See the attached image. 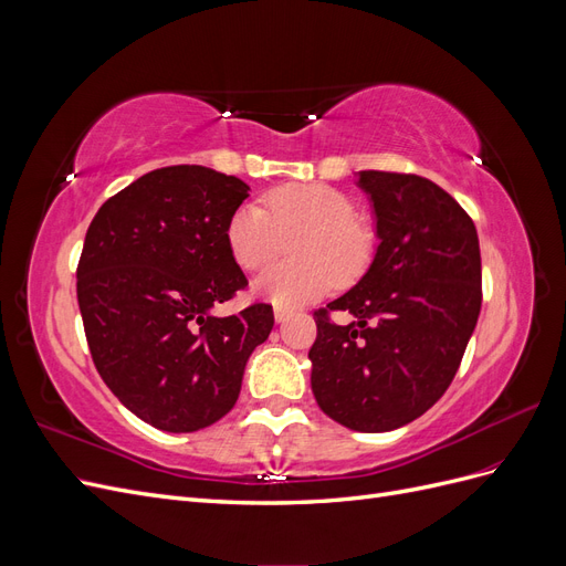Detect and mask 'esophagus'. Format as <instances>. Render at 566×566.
<instances>
[{"label":"esophagus","mask_w":566,"mask_h":566,"mask_svg":"<svg viewBox=\"0 0 566 566\" xmlns=\"http://www.w3.org/2000/svg\"><path fill=\"white\" fill-rule=\"evenodd\" d=\"M273 316H276L279 323H285L290 316H293V312H290L287 306H276V310H273Z\"/></svg>","instance_id":"34e87169"}]
</instances>
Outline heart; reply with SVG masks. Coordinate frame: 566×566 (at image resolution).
Wrapping results in <instances>:
<instances>
[{"instance_id": "heart-1", "label": "heart", "mask_w": 566, "mask_h": 566, "mask_svg": "<svg viewBox=\"0 0 566 566\" xmlns=\"http://www.w3.org/2000/svg\"><path fill=\"white\" fill-rule=\"evenodd\" d=\"M354 212V200L333 186L285 184L271 188L262 205H238L224 227L227 248L238 266L260 271L297 235L290 245L295 260L269 269L254 290L279 306L304 304L368 269L375 241Z\"/></svg>"}]
</instances>
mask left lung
Listing matches in <instances>:
<instances>
[{
    "label": "left lung",
    "mask_w": 566,
    "mask_h": 566,
    "mask_svg": "<svg viewBox=\"0 0 566 566\" xmlns=\"http://www.w3.org/2000/svg\"><path fill=\"white\" fill-rule=\"evenodd\" d=\"M358 184L380 245L366 276L314 312L312 389L335 422L389 432L453 382L482 310V256L472 217L434 181L366 169ZM333 311L357 321L339 326Z\"/></svg>",
    "instance_id": "left-lung-1"
}]
</instances>
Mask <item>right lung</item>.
Wrapping results in <instances>:
<instances>
[{"label":"right lung","instance_id":"add662e5","mask_svg":"<svg viewBox=\"0 0 566 566\" xmlns=\"http://www.w3.org/2000/svg\"><path fill=\"white\" fill-rule=\"evenodd\" d=\"M248 191L202 165L160 167L101 205L84 235L77 304L94 366L123 406L163 432L224 418L273 328L264 302L210 314L248 287L224 238Z\"/></svg>","mask_w":566,"mask_h":566}]
</instances>
